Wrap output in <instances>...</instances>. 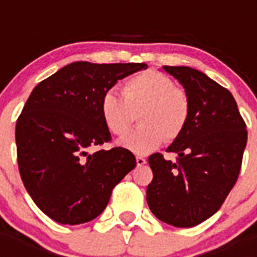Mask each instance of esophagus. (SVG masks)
Wrapping results in <instances>:
<instances>
[{"label":"esophagus","instance_id":"obj_1","mask_svg":"<svg viewBox=\"0 0 257 257\" xmlns=\"http://www.w3.org/2000/svg\"><path fill=\"white\" fill-rule=\"evenodd\" d=\"M136 163H138V166H144L145 163H147V161H145V158H143V157H136Z\"/></svg>","mask_w":257,"mask_h":257}]
</instances>
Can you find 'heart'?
<instances>
[{
    "mask_svg": "<svg viewBox=\"0 0 257 257\" xmlns=\"http://www.w3.org/2000/svg\"><path fill=\"white\" fill-rule=\"evenodd\" d=\"M138 112L140 126L118 144L136 156H147L165 140L171 143L180 138L189 122L190 100L171 78L156 70H145L127 79L123 94L108 88L101 95V118L114 135L126 134Z\"/></svg>",
    "mask_w": 257,
    "mask_h": 257,
    "instance_id": "1",
    "label": "heart"
}]
</instances>
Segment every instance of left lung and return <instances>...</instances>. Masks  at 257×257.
<instances>
[{
  "label": "left lung",
  "instance_id": "8db88e82",
  "mask_svg": "<svg viewBox=\"0 0 257 257\" xmlns=\"http://www.w3.org/2000/svg\"><path fill=\"white\" fill-rule=\"evenodd\" d=\"M184 87L190 118L167 152L149 156L153 180L147 202L157 219L178 228H192L221 207L234 187L247 144L246 123L230 92L190 67H163Z\"/></svg>",
  "mask_w": 257,
  "mask_h": 257
}]
</instances>
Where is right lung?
Listing matches in <instances>:
<instances>
[{"label":"right lung","instance_id":"1","mask_svg":"<svg viewBox=\"0 0 257 257\" xmlns=\"http://www.w3.org/2000/svg\"><path fill=\"white\" fill-rule=\"evenodd\" d=\"M144 63L76 61L38 83L15 128L18 165L27 192L42 212L67 225L91 221L113 188L135 169L124 148L88 153L110 140L100 99L119 79L147 69Z\"/></svg>","mask_w":257,"mask_h":257}]
</instances>
